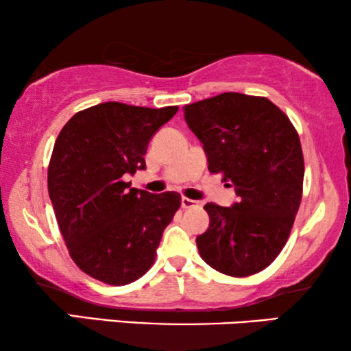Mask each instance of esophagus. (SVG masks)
<instances>
[{
  "instance_id": "34e87169",
  "label": "esophagus",
  "mask_w": 351,
  "mask_h": 351,
  "mask_svg": "<svg viewBox=\"0 0 351 351\" xmlns=\"http://www.w3.org/2000/svg\"><path fill=\"white\" fill-rule=\"evenodd\" d=\"M195 206H198V201L195 199H190V198H182V208L184 209H190V208H195Z\"/></svg>"
}]
</instances>
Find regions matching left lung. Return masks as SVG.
<instances>
[{
  "label": "left lung",
  "instance_id": "1",
  "mask_svg": "<svg viewBox=\"0 0 351 351\" xmlns=\"http://www.w3.org/2000/svg\"><path fill=\"white\" fill-rule=\"evenodd\" d=\"M184 114L209 172L222 174L238 196L232 208L204 206L210 223L196 238L199 256L223 275H256L280 256L299 210L305 172L299 134L258 95L223 93L185 105Z\"/></svg>",
  "mask_w": 351,
  "mask_h": 351
}]
</instances>
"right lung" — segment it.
Wrapping results in <instances>:
<instances>
[{"mask_svg":"<svg viewBox=\"0 0 351 351\" xmlns=\"http://www.w3.org/2000/svg\"><path fill=\"white\" fill-rule=\"evenodd\" d=\"M177 110L104 102L73 114L57 136L47 167L57 223L80 270L105 285L150 270L180 208L176 191L153 195L123 180L145 169L148 142Z\"/></svg>","mask_w":351,"mask_h":351,"instance_id":"1","label":"right lung"}]
</instances>
